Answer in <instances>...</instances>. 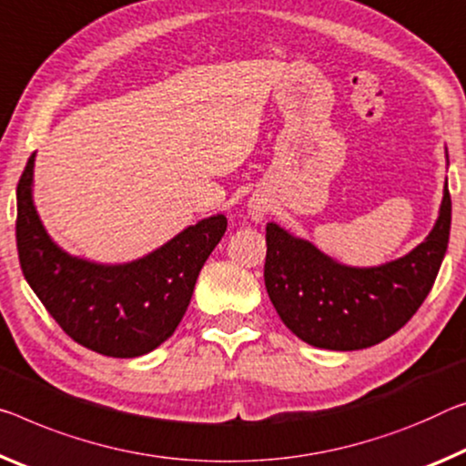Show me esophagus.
Listing matches in <instances>:
<instances>
[{
    "label": "esophagus",
    "mask_w": 466,
    "mask_h": 466,
    "mask_svg": "<svg viewBox=\"0 0 466 466\" xmlns=\"http://www.w3.org/2000/svg\"><path fill=\"white\" fill-rule=\"evenodd\" d=\"M269 209H271L269 203L261 197H253L248 201V216L253 221H263L265 218L269 216Z\"/></svg>",
    "instance_id": "34e87169"
}]
</instances>
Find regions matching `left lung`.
I'll return each instance as SVG.
<instances>
[{"label":"left lung","mask_w":466,"mask_h":466,"mask_svg":"<svg viewBox=\"0 0 466 466\" xmlns=\"http://www.w3.org/2000/svg\"><path fill=\"white\" fill-rule=\"evenodd\" d=\"M448 161V151H446ZM452 201L448 178L438 219L425 240L394 261L344 265L269 221L265 288L284 326L328 350H360L396 334L430 294L444 261Z\"/></svg>","instance_id":"obj_1"}]
</instances>
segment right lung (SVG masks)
Here are the masks:
<instances>
[{"label": "right lung", "mask_w": 466, "mask_h": 466, "mask_svg": "<svg viewBox=\"0 0 466 466\" xmlns=\"http://www.w3.org/2000/svg\"><path fill=\"white\" fill-rule=\"evenodd\" d=\"M35 153L16 188V247L28 286L74 342L106 357L132 359L157 349L187 313L198 271L228 228L224 213L135 261L97 263L51 238L33 198Z\"/></svg>", "instance_id": "add662e5"}]
</instances>
